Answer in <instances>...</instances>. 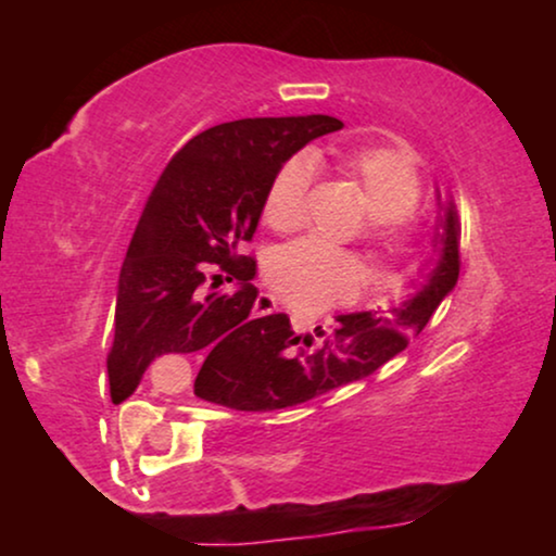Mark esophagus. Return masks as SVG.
I'll return each mask as SVG.
<instances>
[{"label":"esophagus","instance_id":"obj_1","mask_svg":"<svg viewBox=\"0 0 556 556\" xmlns=\"http://www.w3.org/2000/svg\"><path fill=\"white\" fill-rule=\"evenodd\" d=\"M274 311H279L277 298L266 295V292H261L258 300H256V314L258 316H266V314H274Z\"/></svg>","mask_w":556,"mask_h":556}]
</instances>
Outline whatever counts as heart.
<instances>
[{
	"mask_svg": "<svg viewBox=\"0 0 556 556\" xmlns=\"http://www.w3.org/2000/svg\"><path fill=\"white\" fill-rule=\"evenodd\" d=\"M337 169L355 188L366 208V240L379 256H392L405 248L410 219L420 201V175L413 159L402 151L363 146L340 151ZM314 162L292 156L279 167L264 203L266 225L287 232L300 227L305 216ZM363 279L358 258L318 240H298L285 245L269 266V282L287 303L298 308H324L355 295Z\"/></svg>",
	"mask_w": 556,
	"mask_h": 556,
	"instance_id": "1",
	"label": "heart"
}]
</instances>
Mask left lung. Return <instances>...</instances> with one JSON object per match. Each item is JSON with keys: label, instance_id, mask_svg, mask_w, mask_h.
<instances>
[{"label": "left lung", "instance_id": "left-lung-1", "mask_svg": "<svg viewBox=\"0 0 556 556\" xmlns=\"http://www.w3.org/2000/svg\"><path fill=\"white\" fill-rule=\"evenodd\" d=\"M437 206L433 256L402 303L387 311L337 316L334 329L318 350L298 348L300 340L311 348L314 337L295 334L287 314L264 316L251 340L222 350L219 358L201 366L193 392L232 410L266 413L300 405L379 371L424 331L460 277L457 206L452 195L442 198L439 188Z\"/></svg>", "mask_w": 556, "mask_h": 556}]
</instances>
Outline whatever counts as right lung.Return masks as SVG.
Returning <instances> with one entry per match:
<instances>
[{
  "label": "right lung",
  "instance_id": "1",
  "mask_svg": "<svg viewBox=\"0 0 556 556\" xmlns=\"http://www.w3.org/2000/svg\"><path fill=\"white\" fill-rule=\"evenodd\" d=\"M340 127L329 114L235 119L177 151L146 201L119 271L106 358L114 405L136 392L162 355L208 350L206 366L222 350L251 340L261 321L251 318L256 261L240 256V245L256 232L279 167ZM208 273L239 285L203 296Z\"/></svg>",
  "mask_w": 556,
  "mask_h": 556
}]
</instances>
